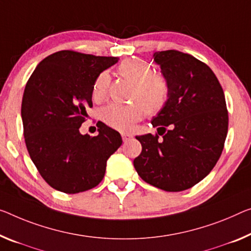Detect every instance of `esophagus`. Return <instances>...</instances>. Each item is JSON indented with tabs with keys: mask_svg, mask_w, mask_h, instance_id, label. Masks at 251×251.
Listing matches in <instances>:
<instances>
[{
	"mask_svg": "<svg viewBox=\"0 0 251 251\" xmlns=\"http://www.w3.org/2000/svg\"><path fill=\"white\" fill-rule=\"evenodd\" d=\"M121 137H122V140L123 141H126V140H129V139L132 137V134L131 133H126V132H122L121 133Z\"/></svg>",
	"mask_w": 251,
	"mask_h": 251,
	"instance_id": "esophagus-1",
	"label": "esophagus"
}]
</instances>
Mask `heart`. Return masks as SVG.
<instances>
[{
	"label": "heart",
	"mask_w": 251,
	"mask_h": 251,
	"mask_svg": "<svg viewBox=\"0 0 251 251\" xmlns=\"http://www.w3.org/2000/svg\"><path fill=\"white\" fill-rule=\"evenodd\" d=\"M118 74L133 84L129 104L111 103L100 112L101 120L119 131H129L147 113L155 117L163 111L171 98V84L163 74L152 73L151 67L144 60H123L118 67ZM110 86V76L103 72L96 77L92 87V99L102 102Z\"/></svg>",
	"instance_id": "heart-1"
}]
</instances>
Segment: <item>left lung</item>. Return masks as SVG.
Here are the masks:
<instances>
[{"label": "left lung", "instance_id": "8db88e82", "mask_svg": "<svg viewBox=\"0 0 251 251\" xmlns=\"http://www.w3.org/2000/svg\"><path fill=\"white\" fill-rule=\"evenodd\" d=\"M171 84V98L152 119L156 134L136 137L141 153L134 158L138 175L167 192L191 188L209 175L221 156L229 117L221 84L205 63L188 53H153Z\"/></svg>", "mask_w": 251, "mask_h": 251}]
</instances>
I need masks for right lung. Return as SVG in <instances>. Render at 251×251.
<instances>
[{
	"instance_id": "obj_1",
	"label": "right lung",
	"mask_w": 251,
	"mask_h": 251,
	"mask_svg": "<svg viewBox=\"0 0 251 251\" xmlns=\"http://www.w3.org/2000/svg\"><path fill=\"white\" fill-rule=\"evenodd\" d=\"M117 57L61 50L42 59L26 82L22 98L23 136L30 158L46 183L76 194L99 185L106 160L122 145L118 131L100 123L99 134H80L92 87Z\"/></svg>"
}]
</instances>
